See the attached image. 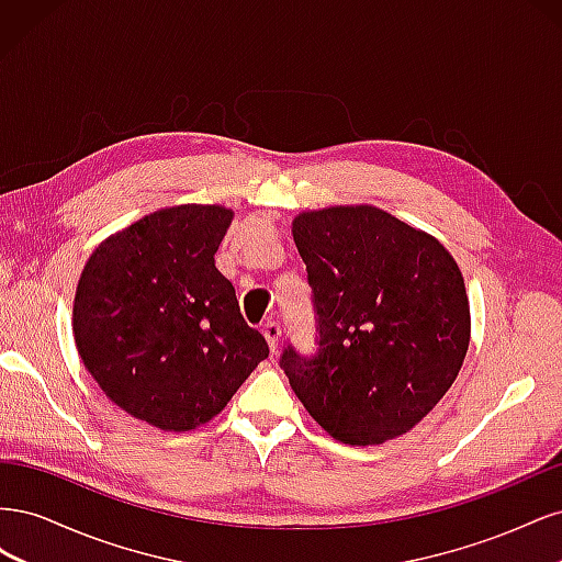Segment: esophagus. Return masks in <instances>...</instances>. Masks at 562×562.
<instances>
[{
    "instance_id": "esophagus-1",
    "label": "esophagus",
    "mask_w": 562,
    "mask_h": 562,
    "mask_svg": "<svg viewBox=\"0 0 562 562\" xmlns=\"http://www.w3.org/2000/svg\"><path fill=\"white\" fill-rule=\"evenodd\" d=\"M262 335H265V339H267L269 349L274 351V349L279 347V339H281V326H279L277 321H267L265 326H262Z\"/></svg>"
}]
</instances>
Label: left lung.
<instances>
[{
  "instance_id": "obj_1",
  "label": "left lung",
  "mask_w": 562,
  "mask_h": 562,
  "mask_svg": "<svg viewBox=\"0 0 562 562\" xmlns=\"http://www.w3.org/2000/svg\"><path fill=\"white\" fill-rule=\"evenodd\" d=\"M293 239L314 293L318 351L281 366L307 413L339 443L411 431L464 363V277L431 234L378 206L302 211Z\"/></svg>"
}]
</instances>
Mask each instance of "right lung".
Returning <instances> with one entry per match:
<instances>
[{
  "label": "right lung",
  "mask_w": 562,
  "mask_h": 562,
  "mask_svg": "<svg viewBox=\"0 0 562 562\" xmlns=\"http://www.w3.org/2000/svg\"><path fill=\"white\" fill-rule=\"evenodd\" d=\"M225 206L159 209L100 244L83 267L75 345L91 378L131 417L161 431L213 419L269 356L234 285L215 267Z\"/></svg>",
  "instance_id": "1"
}]
</instances>
